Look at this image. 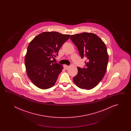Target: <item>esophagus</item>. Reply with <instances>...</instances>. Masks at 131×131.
Returning <instances> with one entry per match:
<instances>
[{"instance_id": "obj_1", "label": "esophagus", "mask_w": 131, "mask_h": 131, "mask_svg": "<svg viewBox=\"0 0 131 131\" xmlns=\"http://www.w3.org/2000/svg\"><path fill=\"white\" fill-rule=\"evenodd\" d=\"M65 67H66V69H68V68H69V66H67V65H66Z\"/></svg>"}]
</instances>
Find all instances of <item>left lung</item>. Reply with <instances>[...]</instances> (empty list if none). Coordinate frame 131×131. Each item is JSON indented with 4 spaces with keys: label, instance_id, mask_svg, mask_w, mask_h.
I'll return each mask as SVG.
<instances>
[{
    "label": "left lung",
    "instance_id": "8db88e82",
    "mask_svg": "<svg viewBox=\"0 0 131 131\" xmlns=\"http://www.w3.org/2000/svg\"><path fill=\"white\" fill-rule=\"evenodd\" d=\"M70 39L78 48L81 58H86V68L77 67L74 83L81 89L96 86L106 73L109 60L106 45L95 34L83 32L72 35Z\"/></svg>",
    "mask_w": 131,
    "mask_h": 131
}]
</instances>
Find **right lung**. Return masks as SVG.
I'll list each match as a JSON object with an SVG mask.
<instances>
[{
  "label": "right lung",
  "instance_id": "right-lung-1",
  "mask_svg": "<svg viewBox=\"0 0 131 131\" xmlns=\"http://www.w3.org/2000/svg\"><path fill=\"white\" fill-rule=\"evenodd\" d=\"M70 36L43 32L30 42L25 55V67L28 78L35 86L46 89L55 85L63 67L52 59L58 55L59 49Z\"/></svg>",
  "mask_w": 131,
  "mask_h": 131
}]
</instances>
